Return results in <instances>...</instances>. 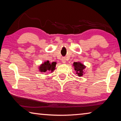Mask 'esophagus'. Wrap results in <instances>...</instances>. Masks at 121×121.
Returning <instances> with one entry per match:
<instances>
[{
  "instance_id": "34e87169",
  "label": "esophagus",
  "mask_w": 121,
  "mask_h": 121,
  "mask_svg": "<svg viewBox=\"0 0 121 121\" xmlns=\"http://www.w3.org/2000/svg\"><path fill=\"white\" fill-rule=\"evenodd\" d=\"M61 61H62V62L63 63H65L66 62V59H65V58H62V59H61Z\"/></svg>"
}]
</instances>
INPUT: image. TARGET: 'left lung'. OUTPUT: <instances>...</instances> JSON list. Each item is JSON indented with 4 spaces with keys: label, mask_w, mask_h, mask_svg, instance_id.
<instances>
[{
    "label": "left lung",
    "mask_w": 121,
    "mask_h": 121,
    "mask_svg": "<svg viewBox=\"0 0 121 121\" xmlns=\"http://www.w3.org/2000/svg\"><path fill=\"white\" fill-rule=\"evenodd\" d=\"M73 66L74 67V69L76 71V73L79 77L82 76L84 74V70L86 68L85 65L82 64L80 62H75L73 63Z\"/></svg>",
    "instance_id": "left-lung-1"
}]
</instances>
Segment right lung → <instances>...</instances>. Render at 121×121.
Masks as SVG:
<instances>
[{"label": "right lung", "mask_w": 121, "mask_h": 121, "mask_svg": "<svg viewBox=\"0 0 121 121\" xmlns=\"http://www.w3.org/2000/svg\"><path fill=\"white\" fill-rule=\"evenodd\" d=\"M56 62L51 63L49 61H47L40 65L39 69L41 73L53 72L56 69Z\"/></svg>", "instance_id": "right-lung-1"}]
</instances>
